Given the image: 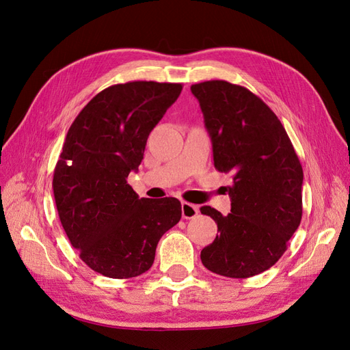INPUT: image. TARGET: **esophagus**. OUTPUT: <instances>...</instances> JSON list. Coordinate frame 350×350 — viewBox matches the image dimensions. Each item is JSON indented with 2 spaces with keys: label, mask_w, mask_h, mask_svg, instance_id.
<instances>
[{
  "label": "esophagus",
  "mask_w": 350,
  "mask_h": 350,
  "mask_svg": "<svg viewBox=\"0 0 350 350\" xmlns=\"http://www.w3.org/2000/svg\"><path fill=\"white\" fill-rule=\"evenodd\" d=\"M181 210H183V217L184 219H193L198 215V206L196 204H191V203H187V201H183L181 204Z\"/></svg>",
  "instance_id": "34e87169"
}]
</instances>
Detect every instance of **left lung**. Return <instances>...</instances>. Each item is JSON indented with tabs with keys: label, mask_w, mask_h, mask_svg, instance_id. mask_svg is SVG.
Wrapping results in <instances>:
<instances>
[{
	"label": "left lung",
	"mask_w": 350,
	"mask_h": 350,
	"mask_svg": "<svg viewBox=\"0 0 350 350\" xmlns=\"http://www.w3.org/2000/svg\"><path fill=\"white\" fill-rule=\"evenodd\" d=\"M213 146L215 167L230 174V213L200 210L217 224L201 262L220 276L245 279L283 256L302 217L304 172L288 133L266 103L225 80L193 84Z\"/></svg>",
	"instance_id": "obj_1"
}]
</instances>
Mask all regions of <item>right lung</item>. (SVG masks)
I'll return each instance as SVG.
<instances>
[{"instance_id": "right-lung-1", "label": "right lung", "mask_w": 350, "mask_h": 350, "mask_svg": "<svg viewBox=\"0 0 350 350\" xmlns=\"http://www.w3.org/2000/svg\"><path fill=\"white\" fill-rule=\"evenodd\" d=\"M181 90L179 83L113 84L67 133L52 181L58 216L80 258L103 276L130 279L149 270L159 239L181 219L179 200L139 198L126 183Z\"/></svg>"}]
</instances>
